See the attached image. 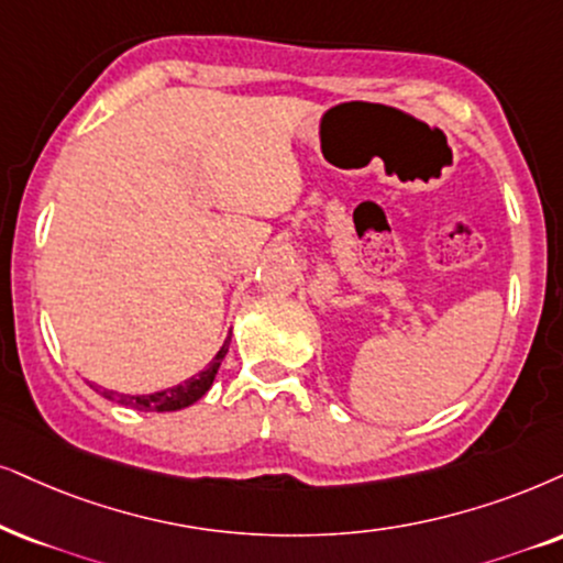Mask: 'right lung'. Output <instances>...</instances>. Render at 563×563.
Listing matches in <instances>:
<instances>
[{
	"label": "right lung",
	"mask_w": 563,
	"mask_h": 563,
	"mask_svg": "<svg viewBox=\"0 0 563 563\" xmlns=\"http://www.w3.org/2000/svg\"><path fill=\"white\" fill-rule=\"evenodd\" d=\"M229 345H231V334L225 338L223 347L216 353V358H212L210 364L202 368V372L195 374L187 382L176 384V387L161 389V393H153V395H119V393H111V389H101V395L109 397V400H117L119 405H126V408H134V410L166 412V410L189 408V405H195L199 397H202L212 387V382H216V374L220 368V361H223L225 353H229Z\"/></svg>",
	"instance_id": "obj_1"
}]
</instances>
